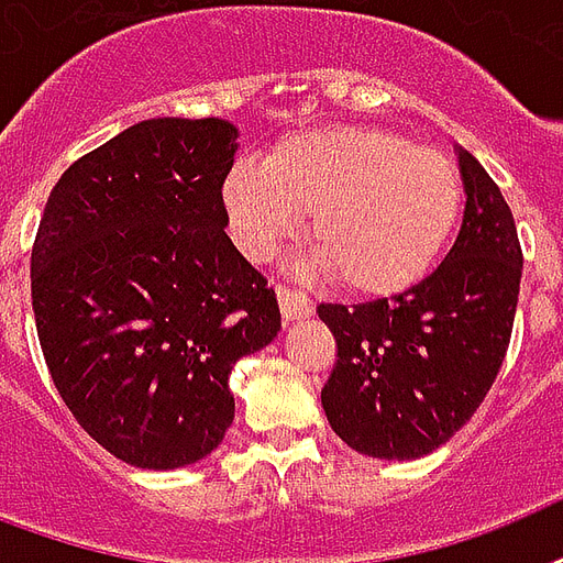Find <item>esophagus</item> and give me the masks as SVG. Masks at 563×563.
Wrapping results in <instances>:
<instances>
[{"instance_id": "34e87169", "label": "esophagus", "mask_w": 563, "mask_h": 563, "mask_svg": "<svg viewBox=\"0 0 563 563\" xmlns=\"http://www.w3.org/2000/svg\"><path fill=\"white\" fill-rule=\"evenodd\" d=\"M276 296H278V305H282V317H285L287 325L296 320H305V317H311L313 313V302L305 294H299V290H290V287L278 285Z\"/></svg>"}]
</instances>
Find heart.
Instances as JSON below:
<instances>
[{"label":"heart","mask_w":563,"mask_h":563,"mask_svg":"<svg viewBox=\"0 0 563 563\" xmlns=\"http://www.w3.org/2000/svg\"><path fill=\"white\" fill-rule=\"evenodd\" d=\"M222 208L238 246L264 258L311 217L308 246L352 296L382 299L429 276L459 229L455 161L382 129L325 125L294 134L264 167L225 176Z\"/></svg>","instance_id":"obj_1"}]
</instances>
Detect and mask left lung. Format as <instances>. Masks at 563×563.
Returning a JSON list of instances; mask_svg holds the SVG:
<instances>
[{"instance_id":"1","label":"left lung","mask_w":563,"mask_h":563,"mask_svg":"<svg viewBox=\"0 0 563 563\" xmlns=\"http://www.w3.org/2000/svg\"><path fill=\"white\" fill-rule=\"evenodd\" d=\"M455 155L467 205L443 264L394 299L317 308L338 341L322 411L369 459L413 461L443 446L476 413L511 341L517 225L487 169L461 146Z\"/></svg>"}]
</instances>
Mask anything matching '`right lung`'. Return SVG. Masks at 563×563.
I'll list each match as a JSON object with an SVG mask.
<instances>
[{
    "label": "right lung",
    "mask_w": 563,
    "mask_h": 563,
    "mask_svg": "<svg viewBox=\"0 0 563 563\" xmlns=\"http://www.w3.org/2000/svg\"><path fill=\"white\" fill-rule=\"evenodd\" d=\"M229 120L158 117L76 161L32 250L43 358L78 426L125 464L187 467L234 420L229 376L276 341L267 278L225 234Z\"/></svg>",
    "instance_id": "add662e5"
}]
</instances>
